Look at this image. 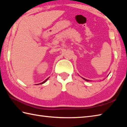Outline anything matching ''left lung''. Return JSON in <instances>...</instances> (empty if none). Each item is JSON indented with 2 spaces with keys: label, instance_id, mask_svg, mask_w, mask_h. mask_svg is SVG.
Instances as JSON below:
<instances>
[{
  "label": "left lung",
  "instance_id": "obj_1",
  "mask_svg": "<svg viewBox=\"0 0 127 127\" xmlns=\"http://www.w3.org/2000/svg\"><path fill=\"white\" fill-rule=\"evenodd\" d=\"M82 79H83V80H85V81H88V82H89V81H91V80H87V79H84V78H83V77H82Z\"/></svg>",
  "mask_w": 127,
  "mask_h": 127
}]
</instances>
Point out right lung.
I'll return each mask as SVG.
<instances>
[{
  "instance_id": "right-lung-1",
  "label": "right lung",
  "mask_w": 127,
  "mask_h": 127,
  "mask_svg": "<svg viewBox=\"0 0 127 127\" xmlns=\"http://www.w3.org/2000/svg\"><path fill=\"white\" fill-rule=\"evenodd\" d=\"M48 79H49V77H48V78H47V79H46L45 81H44V82H41V83H39V84H36V85H41V84H43V83H45L47 81V80Z\"/></svg>"
}]
</instances>
